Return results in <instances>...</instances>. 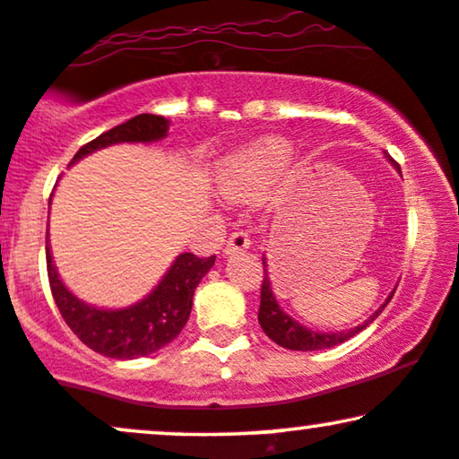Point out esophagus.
Wrapping results in <instances>:
<instances>
[{
  "label": "esophagus",
  "instance_id": "1",
  "mask_svg": "<svg viewBox=\"0 0 459 459\" xmlns=\"http://www.w3.org/2000/svg\"><path fill=\"white\" fill-rule=\"evenodd\" d=\"M252 241L250 237H247L246 233H241V230H237V233H233L229 237V241H226L224 246V254H235V252H244V250H250Z\"/></svg>",
  "mask_w": 459,
  "mask_h": 459
}]
</instances>
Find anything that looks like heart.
<instances>
[{"label": "heart", "mask_w": 459, "mask_h": 459, "mask_svg": "<svg viewBox=\"0 0 459 459\" xmlns=\"http://www.w3.org/2000/svg\"><path fill=\"white\" fill-rule=\"evenodd\" d=\"M290 160V143L278 136H267L220 160L213 170L215 186L229 201H244L282 175Z\"/></svg>", "instance_id": "b5f03b06"}]
</instances>
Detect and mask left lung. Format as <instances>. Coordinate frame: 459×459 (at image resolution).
Segmentation results:
<instances>
[{
	"label": "left lung",
	"instance_id": "1",
	"mask_svg": "<svg viewBox=\"0 0 459 459\" xmlns=\"http://www.w3.org/2000/svg\"><path fill=\"white\" fill-rule=\"evenodd\" d=\"M391 162H394V160H391ZM263 267H264V275H263V286H261V307H258V323H261L263 331L275 342V344H280L282 349H289V351H301V352L323 351V349H331V346H338V344H342V342L351 340L352 335H357L359 331H363L369 323H374V320L378 318V314L385 310V306H387L395 292V290H391L387 301H385L383 306H380L378 310L366 320V323L357 325L355 329L314 331V329L303 327L301 323H297L295 318L289 316V314L280 307V303L273 295L272 280H269L267 258H264V254H263Z\"/></svg>",
	"mask_w": 459,
	"mask_h": 459
}]
</instances>
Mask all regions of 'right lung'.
Wrapping results in <instances>:
<instances>
[{"mask_svg":"<svg viewBox=\"0 0 459 459\" xmlns=\"http://www.w3.org/2000/svg\"><path fill=\"white\" fill-rule=\"evenodd\" d=\"M170 121L160 115H136L126 124L115 126L113 130L104 132L98 139L82 145L72 158L70 167L93 152L119 145V143L149 145V143L162 141L167 136ZM213 263L215 256L198 258L192 252H184L175 258L162 280L141 301L126 307H96L79 299L62 282L53 263L47 230V269L53 299L76 338L91 351L110 359L147 357L170 344L186 327L196 286L213 267Z\"/></svg>","mask_w":459,"mask_h":459,"instance_id":"right-lung-1","label":"right lung"}]
</instances>
